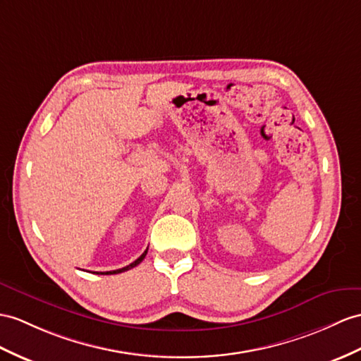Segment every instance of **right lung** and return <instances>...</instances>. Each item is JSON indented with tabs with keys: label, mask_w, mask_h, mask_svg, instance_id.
<instances>
[{
	"label": "right lung",
	"mask_w": 361,
	"mask_h": 361,
	"mask_svg": "<svg viewBox=\"0 0 361 361\" xmlns=\"http://www.w3.org/2000/svg\"><path fill=\"white\" fill-rule=\"evenodd\" d=\"M147 251H148V248L142 252V256H140L139 259H136L133 263H130V265H127V267H124V268H121V269H114V271H105V272H96V274H119V272H124V271H128V269H131V268H135V267H137L140 262H142L144 259H145V256H147Z\"/></svg>",
	"instance_id": "add662e5"
}]
</instances>
